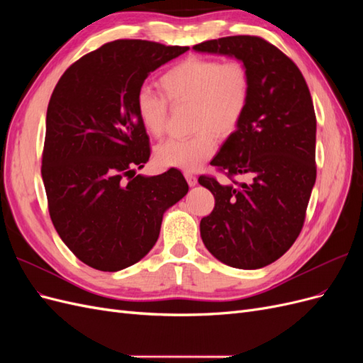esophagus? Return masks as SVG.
Masks as SVG:
<instances>
[{
    "instance_id": "obj_1",
    "label": "esophagus",
    "mask_w": 363,
    "mask_h": 363,
    "mask_svg": "<svg viewBox=\"0 0 363 363\" xmlns=\"http://www.w3.org/2000/svg\"><path fill=\"white\" fill-rule=\"evenodd\" d=\"M184 177L186 180H188V184L189 186H195L196 184V175L192 174V172H184Z\"/></svg>"
}]
</instances>
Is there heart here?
Here are the masks:
<instances>
[{"mask_svg": "<svg viewBox=\"0 0 363 363\" xmlns=\"http://www.w3.org/2000/svg\"><path fill=\"white\" fill-rule=\"evenodd\" d=\"M164 97L142 87L136 95V112L140 124L151 136H162L169 104H192L191 138H172L156 148L162 167L186 172L199 169L211 159L218 147L216 135L227 138L239 128L251 95V75L242 60H218L211 57H186L159 79Z\"/></svg>", "mask_w": 363, "mask_h": 363, "instance_id": "obj_1", "label": "heart"}]
</instances>
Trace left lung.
Returning <instances> with one entry per match:
<instances>
[{
  "mask_svg": "<svg viewBox=\"0 0 363 363\" xmlns=\"http://www.w3.org/2000/svg\"><path fill=\"white\" fill-rule=\"evenodd\" d=\"M242 60L251 95L239 128L211 164L250 183L221 184L201 175L215 196L200 223L206 248L228 267L257 269L276 262L298 238L316 180V118L301 71L277 47L257 36H228L194 47Z\"/></svg>",
  "mask_w": 363,
  "mask_h": 363,
  "instance_id": "left-lung-1",
  "label": "left lung"
}]
</instances>
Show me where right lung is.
<instances>
[{"label":"right lung","instance_id":"obj_1","mask_svg":"<svg viewBox=\"0 0 363 363\" xmlns=\"http://www.w3.org/2000/svg\"><path fill=\"white\" fill-rule=\"evenodd\" d=\"M189 47L119 39L72 63L47 111L42 180L54 228L91 268L115 272L155 247L164 211L188 194L183 174L136 175L150 139L136 95L150 72Z\"/></svg>","mask_w":363,"mask_h":363}]
</instances>
